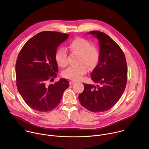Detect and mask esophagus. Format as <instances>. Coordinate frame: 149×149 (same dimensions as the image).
I'll use <instances>...</instances> for the list:
<instances>
[{"label": "esophagus", "instance_id": "obj_1", "mask_svg": "<svg viewBox=\"0 0 149 149\" xmlns=\"http://www.w3.org/2000/svg\"><path fill=\"white\" fill-rule=\"evenodd\" d=\"M74 83H76V81H71L70 82V85H73V84H74Z\"/></svg>", "mask_w": 149, "mask_h": 149}]
</instances>
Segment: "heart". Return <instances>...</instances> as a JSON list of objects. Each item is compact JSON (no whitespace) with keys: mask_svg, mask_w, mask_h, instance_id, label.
<instances>
[{"mask_svg":"<svg viewBox=\"0 0 149 149\" xmlns=\"http://www.w3.org/2000/svg\"><path fill=\"white\" fill-rule=\"evenodd\" d=\"M70 49L80 54L79 66H70L65 70L63 75L64 77L73 81L81 80L86 74L88 68L93 69L98 64L100 53L95 46L91 45V42L82 38H76L69 44ZM56 63L61 67H65L68 64L67 52L64 48H60L56 50L55 55Z\"/></svg>","mask_w":149,"mask_h":149,"instance_id":"obj_1","label":"heart"}]
</instances>
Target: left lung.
Returning <instances> with one entry per match:
<instances>
[{
	"mask_svg": "<svg viewBox=\"0 0 149 149\" xmlns=\"http://www.w3.org/2000/svg\"><path fill=\"white\" fill-rule=\"evenodd\" d=\"M88 33L99 42L100 60L91 76L100 85L83 84L84 90L79 100L91 111L103 112L115 105L123 93L127 81V61L119 46L106 33L100 31Z\"/></svg>",
	"mask_w": 149,
	"mask_h": 149,
	"instance_id": "left-lung-1",
	"label": "left lung"
}]
</instances>
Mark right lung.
Here are the masks:
<instances>
[{
	"label": "right lung",
	"instance_id": "obj_1",
	"mask_svg": "<svg viewBox=\"0 0 149 149\" xmlns=\"http://www.w3.org/2000/svg\"><path fill=\"white\" fill-rule=\"evenodd\" d=\"M68 35L42 31L30 39L21 49L16 62V84L26 103L38 111H48L58 106L64 91L69 86L65 79L47 85L57 76L55 55Z\"/></svg>",
	"mask_w": 149,
	"mask_h": 149
}]
</instances>
